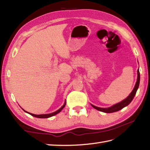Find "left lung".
Masks as SVG:
<instances>
[{
    "instance_id": "left-lung-1",
    "label": "left lung",
    "mask_w": 150,
    "mask_h": 150,
    "mask_svg": "<svg viewBox=\"0 0 150 150\" xmlns=\"http://www.w3.org/2000/svg\"><path fill=\"white\" fill-rule=\"evenodd\" d=\"M139 83H140V73H139V70L138 69L137 70V82L135 85V87L133 88L132 91L131 92V93H130L128 95V97L126 98L125 99H124L123 100L120 102L119 103L113 105L112 106H111L110 108H106L97 107L93 104H91V105L92 106V107L95 108V109H96L100 111H103V112H104V113L116 112L117 111L122 110L123 108L127 106L129 104H130V103H131L132 100L133 99V98H134L135 95L136 94V92L138 90L139 86Z\"/></svg>"
}]
</instances>
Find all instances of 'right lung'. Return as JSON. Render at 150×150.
Instances as JSON below:
<instances>
[{
	"mask_svg": "<svg viewBox=\"0 0 150 150\" xmlns=\"http://www.w3.org/2000/svg\"><path fill=\"white\" fill-rule=\"evenodd\" d=\"M66 100H65V102H64V104H63V106L60 108V109H59L58 110H57L56 111H55V112H53V113H48V114H41V115H35V114H33V113H29V112H27L26 111H25L24 110H23L26 113H29L30 115H32V116H33V117H37V118H41V119H45V118H49V117H52V116H54V115H57V113H60V111H62V110L65 107V106H66Z\"/></svg>",
	"mask_w": 150,
	"mask_h": 150,
	"instance_id": "obj_1",
	"label": "right lung"
}]
</instances>
